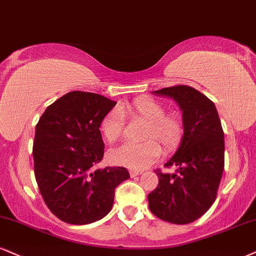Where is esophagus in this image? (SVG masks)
I'll return each instance as SVG.
<instances>
[{
	"label": "esophagus",
	"mask_w": 256,
	"mask_h": 256,
	"mask_svg": "<svg viewBox=\"0 0 256 256\" xmlns=\"http://www.w3.org/2000/svg\"><path fill=\"white\" fill-rule=\"evenodd\" d=\"M129 173H130V176H138V174H141V171H136V170H130V171H129Z\"/></svg>",
	"instance_id": "1"
}]
</instances>
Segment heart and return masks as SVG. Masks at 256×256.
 <instances>
[{
  "mask_svg": "<svg viewBox=\"0 0 256 256\" xmlns=\"http://www.w3.org/2000/svg\"><path fill=\"white\" fill-rule=\"evenodd\" d=\"M122 115L133 122L144 123L142 144H124L112 148L108 156L112 164L128 168L141 170L152 165L162 153L160 144L166 152L176 150L184 136V120L178 112H166V106L150 97H141L133 102L121 104L106 112L100 123L104 140L114 144L123 132Z\"/></svg>",
  "mask_w": 256,
  "mask_h": 256,
  "instance_id": "obj_1",
  "label": "heart"
}]
</instances>
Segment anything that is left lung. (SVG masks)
<instances>
[{
  "label": "left lung",
  "mask_w": 256,
  "mask_h": 256,
  "mask_svg": "<svg viewBox=\"0 0 256 256\" xmlns=\"http://www.w3.org/2000/svg\"><path fill=\"white\" fill-rule=\"evenodd\" d=\"M154 92L179 104L184 136L165 164L176 172L156 171L159 184L148 194L150 210L166 222L188 224L203 216L216 200L224 170V133L215 104L192 86L174 85Z\"/></svg>",
  "instance_id": "8db88e82"
}]
</instances>
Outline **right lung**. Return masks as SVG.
<instances>
[{
    "label": "right lung",
    "instance_id": "obj_1",
    "mask_svg": "<svg viewBox=\"0 0 256 256\" xmlns=\"http://www.w3.org/2000/svg\"><path fill=\"white\" fill-rule=\"evenodd\" d=\"M116 102L71 91L48 106L36 127L34 174L47 208L62 222L89 224L112 210L115 188L129 178L124 167L91 168L102 160L100 123Z\"/></svg>",
    "mask_w": 256,
    "mask_h": 256
}]
</instances>
